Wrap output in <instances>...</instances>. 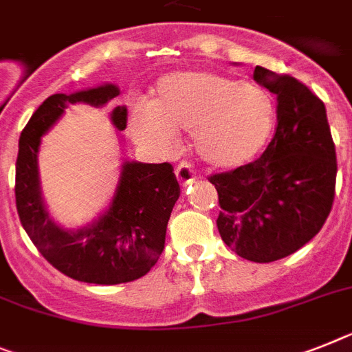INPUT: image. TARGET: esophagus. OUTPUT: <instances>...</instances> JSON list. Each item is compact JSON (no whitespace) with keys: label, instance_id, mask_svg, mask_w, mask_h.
Segmentation results:
<instances>
[{"label":"esophagus","instance_id":"obj_1","mask_svg":"<svg viewBox=\"0 0 352 352\" xmlns=\"http://www.w3.org/2000/svg\"><path fill=\"white\" fill-rule=\"evenodd\" d=\"M175 175H177V181H179V184L181 186H188L195 181V171L190 162H181V164L177 166Z\"/></svg>","mask_w":352,"mask_h":352}]
</instances>
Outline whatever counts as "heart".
<instances>
[{
    "mask_svg": "<svg viewBox=\"0 0 352 352\" xmlns=\"http://www.w3.org/2000/svg\"><path fill=\"white\" fill-rule=\"evenodd\" d=\"M274 100L259 85L211 71H179L161 78L155 98L131 114L134 140L159 155L175 150L177 134L191 132L197 157L217 170L249 164L274 126Z\"/></svg>",
    "mask_w": 352,
    "mask_h": 352,
    "instance_id": "heart-1",
    "label": "heart"
}]
</instances>
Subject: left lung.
Here are the masks:
<instances>
[{
  "label": "left lung",
  "instance_id": "8db88e82",
  "mask_svg": "<svg viewBox=\"0 0 352 352\" xmlns=\"http://www.w3.org/2000/svg\"><path fill=\"white\" fill-rule=\"evenodd\" d=\"M254 80L277 96V126L258 161L209 177L221 240L240 258L270 263L308 243L335 200L336 152L326 107L290 75L261 66Z\"/></svg>",
  "mask_w": 352,
  "mask_h": 352
}]
</instances>
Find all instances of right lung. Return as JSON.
Instances as JSON below:
<instances>
[{
    "label": "right lung",
    "instance_id": "1",
    "mask_svg": "<svg viewBox=\"0 0 352 352\" xmlns=\"http://www.w3.org/2000/svg\"><path fill=\"white\" fill-rule=\"evenodd\" d=\"M118 94L120 89L114 84L73 94H52L21 132L16 162V208L32 243L64 276L94 285L131 283L148 274L164 249L168 220L181 195L170 162L125 161L114 197L98 220L73 231L50 218L37 170L41 138L71 103L103 107ZM111 121L118 131H125L126 109H114Z\"/></svg>",
    "mask_w": 352,
    "mask_h": 352
}]
</instances>
